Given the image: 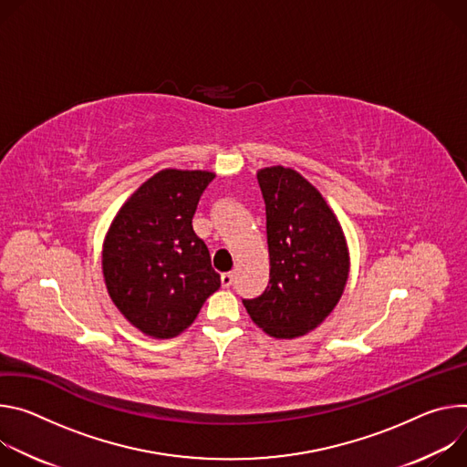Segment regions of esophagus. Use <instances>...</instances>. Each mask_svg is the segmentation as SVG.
Wrapping results in <instances>:
<instances>
[{
	"mask_svg": "<svg viewBox=\"0 0 467 467\" xmlns=\"http://www.w3.org/2000/svg\"><path fill=\"white\" fill-rule=\"evenodd\" d=\"M232 282H234V273H224V275L221 276V284H223V287H230V285H232Z\"/></svg>",
	"mask_w": 467,
	"mask_h": 467,
	"instance_id": "obj_1",
	"label": "esophagus"
}]
</instances>
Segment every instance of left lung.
Instances as JSON below:
<instances>
[{
    "instance_id": "1",
    "label": "left lung",
    "mask_w": 467,
    "mask_h": 467,
    "mask_svg": "<svg viewBox=\"0 0 467 467\" xmlns=\"http://www.w3.org/2000/svg\"><path fill=\"white\" fill-rule=\"evenodd\" d=\"M269 244V285L243 300L250 319L276 339L316 330L337 306L350 269L343 228L323 194L289 167L257 171Z\"/></svg>"
}]
</instances>
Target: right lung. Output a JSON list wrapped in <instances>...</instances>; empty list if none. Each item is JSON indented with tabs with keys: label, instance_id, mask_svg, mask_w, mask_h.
Returning <instances> with one entry per match:
<instances>
[{
	"label": "right lung",
	"instance_id": "obj_1",
	"mask_svg": "<svg viewBox=\"0 0 467 467\" xmlns=\"http://www.w3.org/2000/svg\"><path fill=\"white\" fill-rule=\"evenodd\" d=\"M210 171L165 169L148 178L115 215L101 250L108 293L142 334L171 339L221 287L192 215Z\"/></svg>",
	"mask_w": 467,
	"mask_h": 467
}]
</instances>
